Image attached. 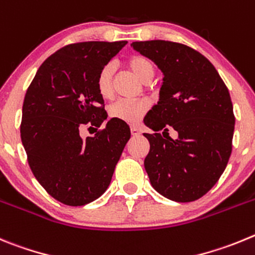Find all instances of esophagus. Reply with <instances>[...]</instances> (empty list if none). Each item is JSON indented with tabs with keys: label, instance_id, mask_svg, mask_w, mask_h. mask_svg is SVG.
I'll list each match as a JSON object with an SVG mask.
<instances>
[{
	"label": "esophagus",
	"instance_id": "34e87169",
	"mask_svg": "<svg viewBox=\"0 0 255 255\" xmlns=\"http://www.w3.org/2000/svg\"><path fill=\"white\" fill-rule=\"evenodd\" d=\"M130 133H132V136H139L141 134V130H139L138 127H136V126H133V127H130Z\"/></svg>",
	"mask_w": 255,
	"mask_h": 255
}]
</instances>
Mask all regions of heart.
<instances>
[{
    "instance_id": "1",
    "label": "heart",
    "mask_w": 255,
    "mask_h": 255,
    "mask_svg": "<svg viewBox=\"0 0 255 255\" xmlns=\"http://www.w3.org/2000/svg\"><path fill=\"white\" fill-rule=\"evenodd\" d=\"M127 66L134 76L147 84L155 76V66L150 58L144 56H132L127 59ZM114 66L112 63H107L100 68L96 76V89L103 99H111L113 96V79ZM150 104L147 100H118L109 107V116L113 119H118L128 125H137L147 113Z\"/></svg>"
}]
</instances>
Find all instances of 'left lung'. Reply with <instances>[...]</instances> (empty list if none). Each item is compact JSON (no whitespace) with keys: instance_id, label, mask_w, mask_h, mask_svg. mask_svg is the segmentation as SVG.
<instances>
[{"instance_id":"obj_1","label":"left lung","mask_w":255,"mask_h":255,"mask_svg":"<svg viewBox=\"0 0 255 255\" xmlns=\"http://www.w3.org/2000/svg\"><path fill=\"white\" fill-rule=\"evenodd\" d=\"M130 45L164 73L159 102L143 121L155 132L143 133L150 142L144 169L151 185L171 201H196L216 184L230 159L235 117L228 88L212 63L188 45ZM169 129L178 133L175 140Z\"/></svg>"}]
</instances>
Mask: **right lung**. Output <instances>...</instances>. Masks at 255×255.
I'll return each mask as SVG.
<instances>
[{
  "instance_id": "add662e5",
  "label": "right lung",
  "mask_w": 255,
  "mask_h": 255,
  "mask_svg": "<svg viewBox=\"0 0 255 255\" xmlns=\"http://www.w3.org/2000/svg\"><path fill=\"white\" fill-rule=\"evenodd\" d=\"M126 44L66 45L43 62L27 88L20 126L27 162L40 185L67 206L104 193L130 137L127 123L113 118L93 137L80 136L82 126L98 129L107 119L96 76Z\"/></svg>"
}]
</instances>
